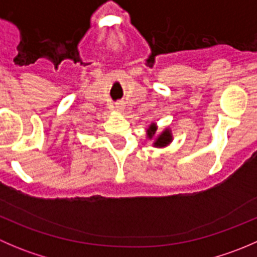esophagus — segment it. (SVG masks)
Segmentation results:
<instances>
[{
    "instance_id": "esophagus-1",
    "label": "esophagus",
    "mask_w": 257,
    "mask_h": 257,
    "mask_svg": "<svg viewBox=\"0 0 257 257\" xmlns=\"http://www.w3.org/2000/svg\"><path fill=\"white\" fill-rule=\"evenodd\" d=\"M124 108L123 103H115V109L116 110H121Z\"/></svg>"
}]
</instances>
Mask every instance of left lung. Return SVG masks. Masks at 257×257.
<instances>
[{
	"label": "left lung",
	"mask_w": 257,
	"mask_h": 257,
	"mask_svg": "<svg viewBox=\"0 0 257 257\" xmlns=\"http://www.w3.org/2000/svg\"><path fill=\"white\" fill-rule=\"evenodd\" d=\"M155 133H157V125H155L154 123L152 124V125L148 128L147 131V136L149 139H153L154 138ZM173 141V137H172V132L169 131V129H165V131H163L162 133L159 134V136L155 138V142H154V147L157 148H163V147H167L168 144L170 143V142Z\"/></svg>",
	"instance_id": "1"
}]
</instances>
